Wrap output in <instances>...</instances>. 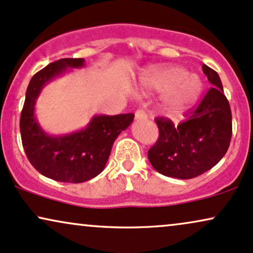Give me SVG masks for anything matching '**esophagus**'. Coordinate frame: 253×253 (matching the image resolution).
<instances>
[{"instance_id": "esophagus-1", "label": "esophagus", "mask_w": 253, "mask_h": 253, "mask_svg": "<svg viewBox=\"0 0 253 253\" xmlns=\"http://www.w3.org/2000/svg\"><path fill=\"white\" fill-rule=\"evenodd\" d=\"M135 117L136 120H145L146 117H148V115H146V112L144 110H142V109H138V110H136L135 112Z\"/></svg>"}]
</instances>
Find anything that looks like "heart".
Masks as SVG:
<instances>
[{"label":"heart","instance_id":"1","mask_svg":"<svg viewBox=\"0 0 253 253\" xmlns=\"http://www.w3.org/2000/svg\"><path fill=\"white\" fill-rule=\"evenodd\" d=\"M142 86L146 91L168 93L163 109L171 117L182 116L197 102L203 84L196 75L180 67L154 68L142 79Z\"/></svg>","mask_w":253,"mask_h":253}]
</instances>
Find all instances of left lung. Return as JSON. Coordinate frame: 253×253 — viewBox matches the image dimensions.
<instances>
[{
	"label": "left lung",
	"mask_w": 253,
	"mask_h": 253,
	"mask_svg": "<svg viewBox=\"0 0 253 253\" xmlns=\"http://www.w3.org/2000/svg\"><path fill=\"white\" fill-rule=\"evenodd\" d=\"M212 88L195 109L185 112L186 120L174 126L157 117V142L148 151L154 169L164 176L195 178L213 168L226 154L232 136L231 109L218 74L203 64Z\"/></svg>",
	"instance_id": "8db88e82"
}]
</instances>
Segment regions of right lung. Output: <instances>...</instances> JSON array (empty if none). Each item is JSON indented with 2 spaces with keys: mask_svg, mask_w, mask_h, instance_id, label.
<instances>
[{
  "mask_svg": "<svg viewBox=\"0 0 253 253\" xmlns=\"http://www.w3.org/2000/svg\"><path fill=\"white\" fill-rule=\"evenodd\" d=\"M84 58H61L48 64L30 80L21 112L22 145L28 160L41 174L57 182L83 183L104 169L117 136L132 123L133 114L92 117L85 129L64 136H50L37 123L35 104L49 81L67 71L82 68Z\"/></svg>",
  "mask_w": 253,
  "mask_h": 253,
  "instance_id": "add662e5",
  "label": "right lung"
}]
</instances>
